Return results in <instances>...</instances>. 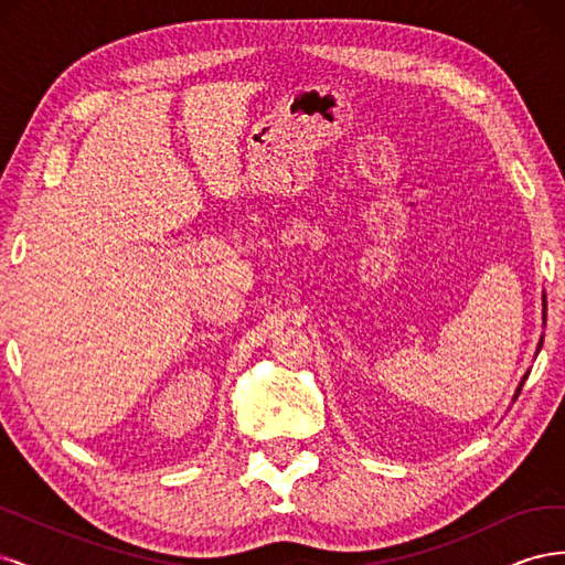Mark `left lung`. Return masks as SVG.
<instances>
[{"mask_svg":"<svg viewBox=\"0 0 565 565\" xmlns=\"http://www.w3.org/2000/svg\"><path fill=\"white\" fill-rule=\"evenodd\" d=\"M519 391H521V388H519Z\"/></svg>","mask_w":565,"mask_h":565,"instance_id":"left-lung-1","label":"left lung"}]
</instances>
